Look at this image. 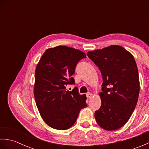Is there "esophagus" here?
Instances as JSON below:
<instances>
[{"label": "esophagus", "instance_id": "1", "mask_svg": "<svg viewBox=\"0 0 149 149\" xmlns=\"http://www.w3.org/2000/svg\"><path fill=\"white\" fill-rule=\"evenodd\" d=\"M86 97H87L88 99H90V98H91V97H92V95H91V93L88 92V93H86Z\"/></svg>", "mask_w": 149, "mask_h": 149}]
</instances>
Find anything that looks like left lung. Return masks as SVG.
Here are the masks:
<instances>
[{
    "label": "left lung",
    "mask_w": 149,
    "mask_h": 149,
    "mask_svg": "<svg viewBox=\"0 0 149 149\" xmlns=\"http://www.w3.org/2000/svg\"><path fill=\"white\" fill-rule=\"evenodd\" d=\"M87 55L102 75L100 108L95 112L100 127L116 130L127 122L134 111L140 93L138 68L133 56L120 45L89 51Z\"/></svg>",
    "instance_id": "8db88e82"
}]
</instances>
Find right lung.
I'll return each instance as SVG.
<instances>
[{
	"label": "right lung",
	"mask_w": 149,
	"mask_h": 149,
	"mask_svg": "<svg viewBox=\"0 0 149 149\" xmlns=\"http://www.w3.org/2000/svg\"><path fill=\"white\" fill-rule=\"evenodd\" d=\"M78 49L58 46L45 50L36 66L34 96L40 114L47 125L66 130L74 124L81 109L86 107V95L78 88L66 89L74 84L75 68L81 59L86 58Z\"/></svg>",
	"instance_id": "1"
}]
</instances>
